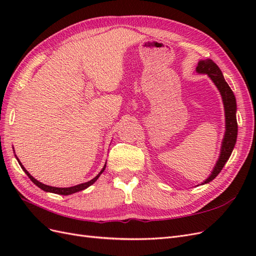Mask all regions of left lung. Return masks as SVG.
<instances>
[{"label": "left lung", "instance_id": "left-lung-1", "mask_svg": "<svg viewBox=\"0 0 256 256\" xmlns=\"http://www.w3.org/2000/svg\"><path fill=\"white\" fill-rule=\"evenodd\" d=\"M196 72L198 74H208L209 78L212 80L214 85L218 88L220 94L222 96V102L224 104V111H226V134H224L222 146H221V152L218 161L212 170V172L207 180L202 184H208L216 177L221 170L223 168L224 164H226L232 152L234 150V146L236 144V138H237V120H236V98L233 90H230L228 84L226 83V79L222 74V72L218 67L212 60H200L198 67H196Z\"/></svg>", "mask_w": 256, "mask_h": 256}]
</instances>
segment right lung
<instances>
[{
    "mask_svg": "<svg viewBox=\"0 0 256 256\" xmlns=\"http://www.w3.org/2000/svg\"><path fill=\"white\" fill-rule=\"evenodd\" d=\"M14 156H16V154H14ZM16 158H17V156H16ZM17 160L19 162L21 168L26 172V174L30 177V180H32L37 186V187H40L42 190H44L46 192H52V193H56V194H62V196H69V194H72V193H76V192H79V191H82L84 189H86L88 187H90V184H92L98 180V177L102 175V173L104 171V168H106V164H104V166L102 168V171H100V173L95 178H92V180H90V182H84V184H76V186H74V187H69V188H56V187H51V186H47V184H42V182H38L37 180H35V178L33 176H30V174L26 171V168L22 166V164H21L20 160L18 158H17Z\"/></svg>",
    "mask_w": 256,
    "mask_h": 256,
    "instance_id": "obj_1",
    "label": "right lung"
}]
</instances>
